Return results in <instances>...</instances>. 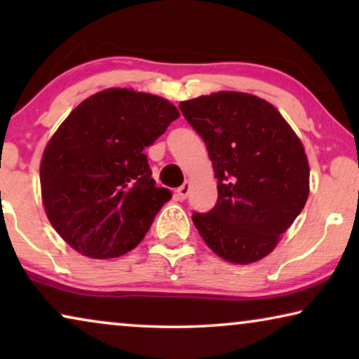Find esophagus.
<instances>
[{
    "mask_svg": "<svg viewBox=\"0 0 359 359\" xmlns=\"http://www.w3.org/2000/svg\"><path fill=\"white\" fill-rule=\"evenodd\" d=\"M189 189H191V184H189V181H184V184H183V186H180L178 191H176V194H178V198H180L181 201H184L186 198H188V194H189Z\"/></svg>",
    "mask_w": 359,
    "mask_h": 359,
    "instance_id": "esophagus-1",
    "label": "esophagus"
}]
</instances>
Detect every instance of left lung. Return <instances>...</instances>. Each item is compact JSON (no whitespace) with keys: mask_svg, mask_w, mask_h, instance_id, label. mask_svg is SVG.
I'll return each instance as SVG.
<instances>
[{"mask_svg":"<svg viewBox=\"0 0 359 359\" xmlns=\"http://www.w3.org/2000/svg\"><path fill=\"white\" fill-rule=\"evenodd\" d=\"M180 109L203 137L217 178V203L193 214L196 229L225 262H258L309 198L301 140L276 107L247 93H214L180 102Z\"/></svg>","mask_w":359,"mask_h":359,"instance_id":"8db88e82","label":"left lung"}]
</instances>
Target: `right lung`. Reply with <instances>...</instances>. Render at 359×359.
Segmentation results:
<instances>
[{"label": "right lung", "instance_id": "right-lung-1", "mask_svg": "<svg viewBox=\"0 0 359 359\" xmlns=\"http://www.w3.org/2000/svg\"><path fill=\"white\" fill-rule=\"evenodd\" d=\"M180 112L163 97L111 88L76 106L41 161L43 208L58 235L90 258L142 242L171 193L156 188L144 154Z\"/></svg>", "mask_w": 359, "mask_h": 359}]
</instances>
